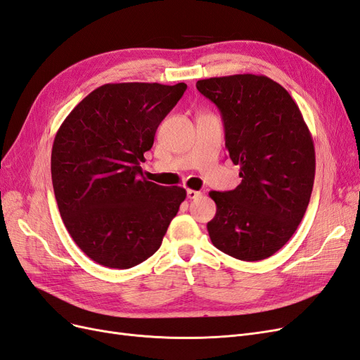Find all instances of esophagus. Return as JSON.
Segmentation results:
<instances>
[{"mask_svg": "<svg viewBox=\"0 0 360 360\" xmlns=\"http://www.w3.org/2000/svg\"><path fill=\"white\" fill-rule=\"evenodd\" d=\"M188 198L189 200H195V198H198V197H201V192L200 191H193V189H188Z\"/></svg>", "mask_w": 360, "mask_h": 360, "instance_id": "obj_1", "label": "esophagus"}]
</instances>
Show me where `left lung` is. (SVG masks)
Returning <instances> with one entry per match:
<instances>
[{"mask_svg":"<svg viewBox=\"0 0 360 360\" xmlns=\"http://www.w3.org/2000/svg\"><path fill=\"white\" fill-rule=\"evenodd\" d=\"M222 114L225 147L242 183L209 195L216 214L212 243L237 259L274 255L296 233L308 209L315 150L297 103L264 75H230L197 82Z\"/></svg>","mask_w":360,"mask_h":360,"instance_id":"1","label":"left lung"}]
</instances>
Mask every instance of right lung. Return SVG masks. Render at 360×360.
I'll list each match as a JSON object with an SVG mask.
<instances>
[{
  "instance_id": "add662e5",
  "label": "right lung",
  "mask_w": 360,
  "mask_h": 360,
  "mask_svg": "<svg viewBox=\"0 0 360 360\" xmlns=\"http://www.w3.org/2000/svg\"><path fill=\"white\" fill-rule=\"evenodd\" d=\"M188 85L105 84L66 117L53 139L51 174L61 219L97 264L130 269L160 248L186 191L143 176L156 129Z\"/></svg>"
}]
</instances>
